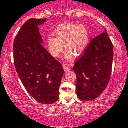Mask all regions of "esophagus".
<instances>
[{
  "instance_id": "1",
  "label": "esophagus",
  "mask_w": 128,
  "mask_h": 128,
  "mask_svg": "<svg viewBox=\"0 0 128 128\" xmlns=\"http://www.w3.org/2000/svg\"><path fill=\"white\" fill-rule=\"evenodd\" d=\"M64 71H70V70H71V68H69V67L66 66H64Z\"/></svg>"
}]
</instances>
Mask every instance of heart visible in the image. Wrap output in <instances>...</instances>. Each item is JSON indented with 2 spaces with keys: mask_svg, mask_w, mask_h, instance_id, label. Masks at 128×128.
Instances as JSON below:
<instances>
[{
  "mask_svg": "<svg viewBox=\"0 0 128 128\" xmlns=\"http://www.w3.org/2000/svg\"><path fill=\"white\" fill-rule=\"evenodd\" d=\"M54 35L55 37L50 36L46 40L50 54L54 57L58 56L63 51L64 44L67 60L71 59L72 54L76 56L82 54L88 44V30L82 24L64 23L56 29Z\"/></svg>",
  "mask_w": 128,
  "mask_h": 128,
  "instance_id": "1",
  "label": "heart"
}]
</instances>
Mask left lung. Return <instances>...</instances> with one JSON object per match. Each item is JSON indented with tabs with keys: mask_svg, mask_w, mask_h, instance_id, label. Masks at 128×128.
Wrapping results in <instances>:
<instances>
[{
	"mask_svg": "<svg viewBox=\"0 0 128 128\" xmlns=\"http://www.w3.org/2000/svg\"><path fill=\"white\" fill-rule=\"evenodd\" d=\"M113 46L104 32L91 40L72 69L77 77L76 94L83 100H94L106 88L111 74Z\"/></svg>",
	"mask_w": 128,
	"mask_h": 128,
	"instance_id": "1",
	"label": "left lung"
}]
</instances>
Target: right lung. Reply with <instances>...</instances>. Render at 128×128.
Returning a JSON list of instances; mask_svg holds the SVG:
<instances>
[{
  "label": "right lung",
  "mask_w": 128,
  "mask_h": 128,
  "mask_svg": "<svg viewBox=\"0 0 128 128\" xmlns=\"http://www.w3.org/2000/svg\"><path fill=\"white\" fill-rule=\"evenodd\" d=\"M46 18H30L19 30L14 40V62L22 83L37 102L49 104L59 97L64 71L62 64L42 44L38 26Z\"/></svg>",
  "instance_id": "obj_1"
}]
</instances>
